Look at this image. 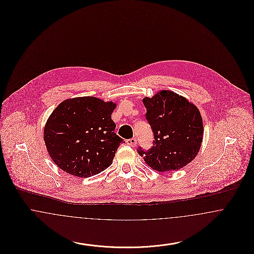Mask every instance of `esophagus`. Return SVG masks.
<instances>
[{
  "instance_id": "1",
  "label": "esophagus",
  "mask_w": 254,
  "mask_h": 254,
  "mask_svg": "<svg viewBox=\"0 0 254 254\" xmlns=\"http://www.w3.org/2000/svg\"><path fill=\"white\" fill-rule=\"evenodd\" d=\"M127 144L128 145H130V146H135L136 144H137V141H136L135 138H131V139L127 140Z\"/></svg>"
}]
</instances>
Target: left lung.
<instances>
[{
  "label": "left lung",
  "instance_id": "1",
  "mask_svg": "<svg viewBox=\"0 0 254 254\" xmlns=\"http://www.w3.org/2000/svg\"><path fill=\"white\" fill-rule=\"evenodd\" d=\"M145 118L154 133L153 145L147 151L138 149L145 164L159 171L178 170L197 156L203 142L201 113L193 103L170 90L145 97Z\"/></svg>",
  "mask_w": 254,
  "mask_h": 254
}]
</instances>
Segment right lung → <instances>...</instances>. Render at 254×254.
Returning <instances> with one entry per match:
<instances>
[{"mask_svg":"<svg viewBox=\"0 0 254 254\" xmlns=\"http://www.w3.org/2000/svg\"><path fill=\"white\" fill-rule=\"evenodd\" d=\"M112 101L92 96L63 101L44 128V141L52 161L73 176L86 178L108 169L124 140L114 132Z\"/></svg>","mask_w":254,"mask_h":254,"instance_id":"right-lung-1","label":"right lung"}]
</instances>
